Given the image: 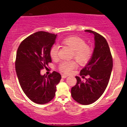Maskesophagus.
I'll use <instances>...</instances> for the list:
<instances>
[{
    "label": "esophagus",
    "instance_id": "obj_1",
    "mask_svg": "<svg viewBox=\"0 0 127 127\" xmlns=\"http://www.w3.org/2000/svg\"><path fill=\"white\" fill-rule=\"evenodd\" d=\"M62 78H67V77H68V75H62Z\"/></svg>",
    "mask_w": 127,
    "mask_h": 127
}]
</instances>
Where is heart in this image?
I'll use <instances>...</instances> for the list:
<instances>
[{
  "instance_id": "b5f03b06",
  "label": "heart",
  "mask_w": 127,
  "mask_h": 127,
  "mask_svg": "<svg viewBox=\"0 0 127 127\" xmlns=\"http://www.w3.org/2000/svg\"><path fill=\"white\" fill-rule=\"evenodd\" d=\"M62 43L73 51L74 59L81 64H85L91 59L92 49L81 37L77 36L67 37L62 40ZM58 50L59 46L57 45H54L51 48L49 54L52 59L57 58ZM76 67L75 62H63L60 65V70L64 73H70Z\"/></svg>"
}]
</instances>
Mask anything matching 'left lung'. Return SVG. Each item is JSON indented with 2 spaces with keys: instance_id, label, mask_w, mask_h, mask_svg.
<instances>
[{
  "instance_id": "8db88e82",
  "label": "left lung",
  "mask_w": 127,
  "mask_h": 127,
  "mask_svg": "<svg viewBox=\"0 0 127 127\" xmlns=\"http://www.w3.org/2000/svg\"><path fill=\"white\" fill-rule=\"evenodd\" d=\"M85 32L94 36V48L91 59L80 72V75H89L86 82L76 76L77 83L71 90L73 98L84 105L97 101L105 91L113 67V60L107 40L97 32L90 30Z\"/></svg>"
}]
</instances>
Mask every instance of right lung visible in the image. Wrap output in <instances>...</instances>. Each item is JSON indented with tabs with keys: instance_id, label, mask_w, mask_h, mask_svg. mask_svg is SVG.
I'll return each mask as SVG.
<instances>
[{
	"instance_id": "obj_1",
	"label": "right lung",
	"mask_w": 127,
	"mask_h": 127,
	"mask_svg": "<svg viewBox=\"0 0 127 127\" xmlns=\"http://www.w3.org/2000/svg\"><path fill=\"white\" fill-rule=\"evenodd\" d=\"M57 36L48 32H36L26 37L17 49L15 70L19 82L28 98L37 104L53 99L62 79L57 72L48 76L40 74V70L52 62L49 52Z\"/></svg>"
}]
</instances>
